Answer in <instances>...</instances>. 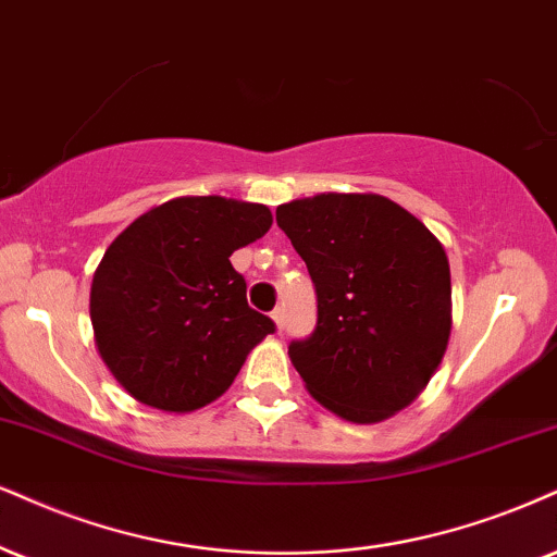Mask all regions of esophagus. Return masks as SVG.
<instances>
[{"instance_id": "1", "label": "esophagus", "mask_w": 557, "mask_h": 557, "mask_svg": "<svg viewBox=\"0 0 557 557\" xmlns=\"http://www.w3.org/2000/svg\"><path fill=\"white\" fill-rule=\"evenodd\" d=\"M271 318H273V322H276V327L281 331V327H284V307H276V310L271 312Z\"/></svg>"}]
</instances>
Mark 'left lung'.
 <instances>
[{"label":"left lung","mask_w":557,"mask_h":557,"mask_svg":"<svg viewBox=\"0 0 557 557\" xmlns=\"http://www.w3.org/2000/svg\"><path fill=\"white\" fill-rule=\"evenodd\" d=\"M276 222L310 271L318 325L292 341L307 393L380 423L421 395L451 333L449 260L429 226L376 194L281 203Z\"/></svg>","instance_id":"1"}]
</instances>
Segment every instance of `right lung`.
Listing matches in <instances>:
<instances>
[{
  "label": "right lung",
  "instance_id": "obj_1",
  "mask_svg": "<svg viewBox=\"0 0 557 557\" xmlns=\"http://www.w3.org/2000/svg\"><path fill=\"white\" fill-rule=\"evenodd\" d=\"M263 203L183 196L132 222L89 289L95 343L128 395L190 413L230 389L247 354L276 331L247 307L230 256L271 230Z\"/></svg>",
  "mask_w": 557,
  "mask_h": 557
}]
</instances>
